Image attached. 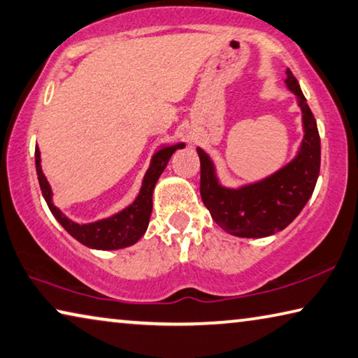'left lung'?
<instances>
[{
	"label": "left lung",
	"mask_w": 358,
	"mask_h": 358,
	"mask_svg": "<svg viewBox=\"0 0 358 358\" xmlns=\"http://www.w3.org/2000/svg\"><path fill=\"white\" fill-rule=\"evenodd\" d=\"M285 84L303 113V140L290 162L268 177L241 186L221 183L213 159L197 146L201 159V197L221 229L236 237L259 239L285 229L314 192L320 172L317 122L290 70Z\"/></svg>",
	"instance_id": "left-lung-1"
}]
</instances>
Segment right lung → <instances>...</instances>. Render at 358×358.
Listing matches in <instances>:
<instances>
[{
    "instance_id": "1",
    "label": "right lung",
    "mask_w": 358,
    "mask_h": 358,
    "mask_svg": "<svg viewBox=\"0 0 358 358\" xmlns=\"http://www.w3.org/2000/svg\"><path fill=\"white\" fill-rule=\"evenodd\" d=\"M181 148H185V143L159 146L155 155L151 156L150 167L145 172L141 188L134 202L129 203L121 212L111 215V217L90 221V223H76V221L68 218L59 207L54 206L52 188H50L46 175L43 173L41 169L39 148L35 151L38 181L49 210L52 212L55 220L64 226L68 234L75 237L83 245L94 248V250H119V248H126L137 243L140 237L145 234L152 210V191H155V186L164 169L167 167L170 157L175 151Z\"/></svg>"
}]
</instances>
